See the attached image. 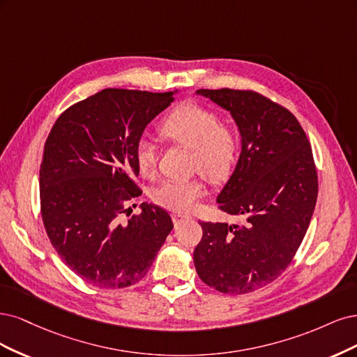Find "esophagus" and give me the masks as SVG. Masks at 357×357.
Returning <instances> with one entry per match:
<instances>
[{
	"label": "esophagus",
	"mask_w": 357,
	"mask_h": 357,
	"mask_svg": "<svg viewBox=\"0 0 357 357\" xmlns=\"http://www.w3.org/2000/svg\"><path fill=\"white\" fill-rule=\"evenodd\" d=\"M172 220H174L175 225H178V224H181V222H183V221L191 220V216H188V215H181V213H174V215H172Z\"/></svg>",
	"instance_id": "esophagus-1"
}]
</instances>
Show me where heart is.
Returning a JSON list of instances; mask_svg holds the SVG:
<instances>
[{"label":"heart","mask_w":357,"mask_h":357,"mask_svg":"<svg viewBox=\"0 0 357 357\" xmlns=\"http://www.w3.org/2000/svg\"><path fill=\"white\" fill-rule=\"evenodd\" d=\"M160 135L178 145L192 149L191 169L211 182H222L237 165L241 149L236 126L221 121L215 109L197 102H187L170 111L160 124ZM136 165L144 176H151L157 166V149L141 139L136 145ZM200 179L165 181L157 185L151 197L155 204L172 212H188L202 195Z\"/></svg>","instance_id":"heart-1"}]
</instances>
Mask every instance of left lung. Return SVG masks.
I'll return each instance as SVG.
<instances>
[{
	"label": "left lung",
	"instance_id": "8db88e82",
	"mask_svg": "<svg viewBox=\"0 0 357 357\" xmlns=\"http://www.w3.org/2000/svg\"><path fill=\"white\" fill-rule=\"evenodd\" d=\"M195 93L227 109L238 128L241 153L216 203L243 222H200L194 266L213 289L248 294L279 278L307 233L319 188L312 145L291 111L257 91Z\"/></svg>",
	"mask_w": 357,
	"mask_h": 357
}]
</instances>
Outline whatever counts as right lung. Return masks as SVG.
Returning a JSON list of instances; mask_svg holds the SVG:
<instances>
[{"mask_svg":"<svg viewBox=\"0 0 357 357\" xmlns=\"http://www.w3.org/2000/svg\"><path fill=\"white\" fill-rule=\"evenodd\" d=\"M175 91L103 89L63 111L44 145L40 202L53 248L78 278L121 289L145 278L174 228L169 213L142 203L136 145L146 126L174 102ZM136 206V204H133Z\"/></svg>","mask_w":357,"mask_h":357,"instance_id":"right-lung-1","label":"right lung"}]
</instances>
